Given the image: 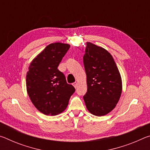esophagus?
Segmentation results:
<instances>
[{"label":"esophagus","mask_w":150,"mask_h":150,"mask_svg":"<svg viewBox=\"0 0 150 150\" xmlns=\"http://www.w3.org/2000/svg\"><path fill=\"white\" fill-rule=\"evenodd\" d=\"M73 87H74L76 88H77V83L75 82L74 83H73Z\"/></svg>","instance_id":"obj_1"}]
</instances>
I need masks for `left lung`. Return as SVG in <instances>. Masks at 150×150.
<instances>
[{"instance_id": "8db88e82", "label": "left lung", "mask_w": 150, "mask_h": 150, "mask_svg": "<svg viewBox=\"0 0 150 150\" xmlns=\"http://www.w3.org/2000/svg\"><path fill=\"white\" fill-rule=\"evenodd\" d=\"M83 63L87 85L83 96L86 107L93 115L105 116L116 107L120 98V73L110 53L91 42H87Z\"/></svg>"}]
</instances>
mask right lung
<instances>
[{"label":"right lung","instance_id":"obj_1","mask_svg":"<svg viewBox=\"0 0 150 150\" xmlns=\"http://www.w3.org/2000/svg\"><path fill=\"white\" fill-rule=\"evenodd\" d=\"M70 45L62 42L47 45L30 63L26 74V89L33 105L47 116H55L67 107L75 88L67 84L57 69Z\"/></svg>","mask_w":150,"mask_h":150}]
</instances>
